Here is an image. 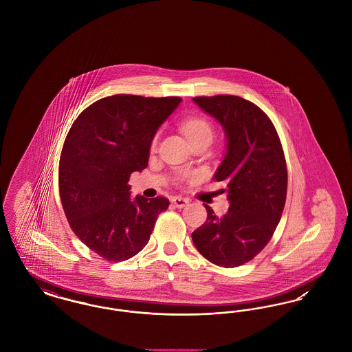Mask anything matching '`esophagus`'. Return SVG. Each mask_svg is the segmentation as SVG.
Masks as SVG:
<instances>
[{"label":"esophagus","mask_w":352,"mask_h":352,"mask_svg":"<svg viewBox=\"0 0 352 352\" xmlns=\"http://www.w3.org/2000/svg\"><path fill=\"white\" fill-rule=\"evenodd\" d=\"M171 203H173L175 207L182 208V207H184V206L188 203V199L182 198V197H173V198H171Z\"/></svg>","instance_id":"1"}]
</instances>
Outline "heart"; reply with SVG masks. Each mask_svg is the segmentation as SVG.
Segmentation results:
<instances>
[{
	"instance_id": "b5f03b06",
	"label": "heart",
	"mask_w": 352,
	"mask_h": 352,
	"mask_svg": "<svg viewBox=\"0 0 352 352\" xmlns=\"http://www.w3.org/2000/svg\"><path fill=\"white\" fill-rule=\"evenodd\" d=\"M182 131L190 142H194L203 137H212L211 125L203 118H190L182 124ZM155 146V140L151 142V148Z\"/></svg>"
}]
</instances>
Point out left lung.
Instances as JSON below:
<instances>
[{"mask_svg": "<svg viewBox=\"0 0 352 352\" xmlns=\"http://www.w3.org/2000/svg\"><path fill=\"white\" fill-rule=\"evenodd\" d=\"M192 101L226 134L227 153L214 179L227 184L230 208L219 218L204 204L207 220L191 236L203 257L234 268L263 251L280 223L287 190L284 151L274 125L251 101L232 95Z\"/></svg>", "mask_w": 352, "mask_h": 352, "instance_id": "left-lung-1", "label": "left lung"}]
</instances>
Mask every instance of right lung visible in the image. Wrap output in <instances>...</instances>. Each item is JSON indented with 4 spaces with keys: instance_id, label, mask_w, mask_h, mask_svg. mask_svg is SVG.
Here are the masks:
<instances>
[{
    "instance_id": "1",
    "label": "right lung",
    "mask_w": 352,
    "mask_h": 352,
    "mask_svg": "<svg viewBox=\"0 0 352 352\" xmlns=\"http://www.w3.org/2000/svg\"><path fill=\"white\" fill-rule=\"evenodd\" d=\"M181 98L113 95L91 104L68 132L59 161V192L69 227L109 261H125L151 239L166 198L131 197L129 177L148 166L158 128Z\"/></svg>"
}]
</instances>
